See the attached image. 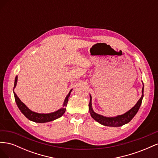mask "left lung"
<instances>
[{"instance_id": "obj_1", "label": "left lung", "mask_w": 158, "mask_h": 158, "mask_svg": "<svg viewBox=\"0 0 158 158\" xmlns=\"http://www.w3.org/2000/svg\"><path fill=\"white\" fill-rule=\"evenodd\" d=\"M142 95L140 99L138 100L136 104L131 109L129 110L126 113L121 114V115H118L115 117H106L99 114L96 113H95L93 111L92 107V97L89 95L90 100L89 103V110L91 116L94 119L95 121L102 124L103 125L107 126V127H121L125 124L130 122L132 118L135 116V114L137 113L138 109H139L141 104L143 97H144V84L142 89Z\"/></svg>"}]
</instances>
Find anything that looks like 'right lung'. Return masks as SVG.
Segmentation results:
<instances>
[{
    "label": "right lung",
    "instance_id": "right-lung-1",
    "mask_svg": "<svg viewBox=\"0 0 158 158\" xmlns=\"http://www.w3.org/2000/svg\"><path fill=\"white\" fill-rule=\"evenodd\" d=\"M17 80H18V76H16L15 78V81H14V88L16 87V84H17ZM71 91H72V89L70 91V92L69 93L67 96L66 97V98L64 99L63 108L59 109L58 111H56L55 112L47 113V114L37 113L31 111L30 109H29L26 106V105L24 103L21 102V100L19 99V98L17 96V95L14 92V98H15L16 103L17 104L19 109H20V111L23 114H24L26 118H27L29 120L32 121L33 122L44 123L54 121V120H55V119L63 116V114L64 113V112L66 111V105H67V103L69 101V98L70 96Z\"/></svg>",
    "mask_w": 158,
    "mask_h": 158
}]
</instances>
